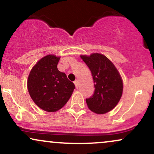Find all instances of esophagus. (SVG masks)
Segmentation results:
<instances>
[{"mask_svg":"<svg viewBox=\"0 0 154 154\" xmlns=\"http://www.w3.org/2000/svg\"><path fill=\"white\" fill-rule=\"evenodd\" d=\"M74 83H75V87L77 88H78V81L75 80V82H74Z\"/></svg>","mask_w":154,"mask_h":154,"instance_id":"1","label":"esophagus"}]
</instances>
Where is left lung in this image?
<instances>
[{"label":"left lung","mask_w":154,"mask_h":154,"mask_svg":"<svg viewBox=\"0 0 154 154\" xmlns=\"http://www.w3.org/2000/svg\"><path fill=\"white\" fill-rule=\"evenodd\" d=\"M80 57L91 70L94 82V93L86 98L88 107L98 114L109 112L117 105L122 95L123 82L119 72L101 54L81 55Z\"/></svg>","instance_id":"left-lung-1"}]
</instances>
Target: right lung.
<instances>
[{
	"instance_id": "right-lung-1",
	"label": "right lung",
	"mask_w": 154,
	"mask_h": 154,
	"mask_svg": "<svg viewBox=\"0 0 154 154\" xmlns=\"http://www.w3.org/2000/svg\"><path fill=\"white\" fill-rule=\"evenodd\" d=\"M60 57L47 55L32 67L27 79V89L34 103L43 110L55 112L67 103L75 88L66 74L59 71Z\"/></svg>"
}]
</instances>
